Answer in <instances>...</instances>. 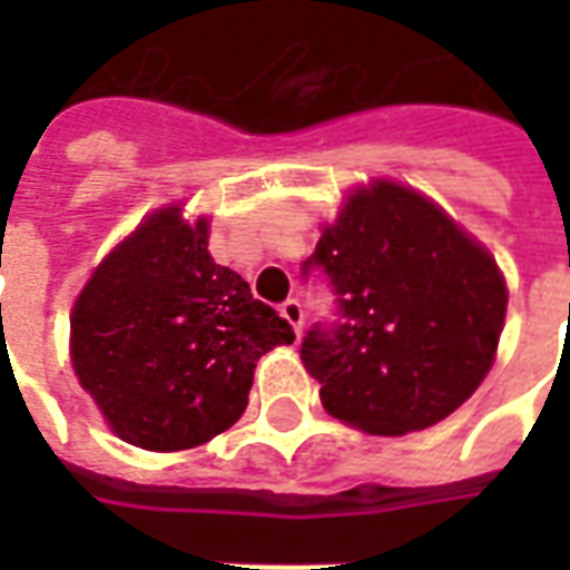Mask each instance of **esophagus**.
Here are the masks:
<instances>
[{
  "label": "esophagus",
  "instance_id": "1",
  "mask_svg": "<svg viewBox=\"0 0 570 570\" xmlns=\"http://www.w3.org/2000/svg\"><path fill=\"white\" fill-rule=\"evenodd\" d=\"M281 317H284L293 330H302V321H305V311H302V302L298 298H286L284 305H281Z\"/></svg>",
  "mask_w": 570,
  "mask_h": 570
}]
</instances>
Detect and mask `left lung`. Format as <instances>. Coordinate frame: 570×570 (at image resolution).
I'll return each instance as SVG.
<instances>
[{"instance_id":"1","label":"left lung","mask_w":570,"mask_h":570,"mask_svg":"<svg viewBox=\"0 0 570 570\" xmlns=\"http://www.w3.org/2000/svg\"><path fill=\"white\" fill-rule=\"evenodd\" d=\"M321 272L338 321L314 323L302 363L323 409L366 433L424 430L489 375L507 314L491 253L415 188H354L302 274Z\"/></svg>"}]
</instances>
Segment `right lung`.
Instances as JSON below:
<instances>
[{
  "label": "right lung",
  "mask_w": 570,
  "mask_h": 570,
  "mask_svg": "<svg viewBox=\"0 0 570 570\" xmlns=\"http://www.w3.org/2000/svg\"><path fill=\"white\" fill-rule=\"evenodd\" d=\"M207 219L155 210L76 298L72 370L112 433L149 452L213 440L247 409L262 354L293 345V326L216 265Z\"/></svg>",
  "instance_id": "right-lung-1"
}]
</instances>
